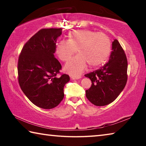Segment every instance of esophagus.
Instances as JSON below:
<instances>
[{"label": "esophagus", "mask_w": 146, "mask_h": 146, "mask_svg": "<svg viewBox=\"0 0 146 146\" xmlns=\"http://www.w3.org/2000/svg\"><path fill=\"white\" fill-rule=\"evenodd\" d=\"M80 76H71V78L73 79V80H77V79L80 78Z\"/></svg>", "instance_id": "34e87169"}]
</instances>
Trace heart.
Returning <instances> with one entry per match:
<instances>
[{
  "label": "heart",
  "instance_id": "obj_1",
  "mask_svg": "<svg viewBox=\"0 0 146 146\" xmlns=\"http://www.w3.org/2000/svg\"><path fill=\"white\" fill-rule=\"evenodd\" d=\"M78 55L71 60L64 70L71 75H78L87 67L97 68L108 60L111 51V41L107 35L89 29L70 32L67 42L61 40L55 45V53L62 62H68L75 53Z\"/></svg>",
  "mask_w": 146,
  "mask_h": 146
}]
</instances>
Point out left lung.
Instances as JSON below:
<instances>
[{
  "label": "left lung",
  "mask_w": 146,
  "mask_h": 146,
  "mask_svg": "<svg viewBox=\"0 0 146 146\" xmlns=\"http://www.w3.org/2000/svg\"><path fill=\"white\" fill-rule=\"evenodd\" d=\"M112 49L110 60L105 65L84 75L92 83L86 90V96L95 106H104L113 102L126 85L127 60L117 39L113 42Z\"/></svg>",
  "instance_id": "obj_1"
}]
</instances>
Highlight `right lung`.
Listing matches in <instances>:
<instances>
[{"instance_id": "1", "label": "right lung", "mask_w": 146, "mask_h": 146, "mask_svg": "<svg viewBox=\"0 0 146 146\" xmlns=\"http://www.w3.org/2000/svg\"><path fill=\"white\" fill-rule=\"evenodd\" d=\"M62 28L41 29L24 44L18 60V80L22 91L38 108L50 110L64 97V87L70 80L60 74V63L54 56Z\"/></svg>"}]
</instances>
